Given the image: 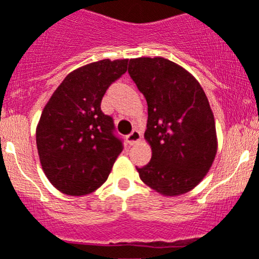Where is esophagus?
I'll use <instances>...</instances> for the list:
<instances>
[{"instance_id": "esophagus-1", "label": "esophagus", "mask_w": 259, "mask_h": 259, "mask_svg": "<svg viewBox=\"0 0 259 259\" xmlns=\"http://www.w3.org/2000/svg\"><path fill=\"white\" fill-rule=\"evenodd\" d=\"M142 141V134L138 130H133L129 135L126 137V142L130 146H134V144L139 143Z\"/></svg>"}]
</instances>
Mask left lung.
Wrapping results in <instances>:
<instances>
[{
  "label": "left lung",
  "instance_id": "8db88e82",
  "mask_svg": "<svg viewBox=\"0 0 259 259\" xmlns=\"http://www.w3.org/2000/svg\"><path fill=\"white\" fill-rule=\"evenodd\" d=\"M127 71L148 105L144 139L152 158L137 167L139 178L166 197L185 194L207 175L217 153L208 98L189 71L163 57L132 59Z\"/></svg>",
  "mask_w": 259,
  "mask_h": 259
}]
</instances>
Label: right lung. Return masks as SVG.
I'll return each instance as SVG.
<instances>
[{"label": "right lung", "mask_w": 259, "mask_h": 259, "mask_svg": "<svg viewBox=\"0 0 259 259\" xmlns=\"http://www.w3.org/2000/svg\"><path fill=\"white\" fill-rule=\"evenodd\" d=\"M127 61L105 59L74 70L43 108L35 130L39 161L51 184L64 194L81 197L98 189L121 153L112 117L101 111V102L125 74Z\"/></svg>", "instance_id": "obj_1"}]
</instances>
